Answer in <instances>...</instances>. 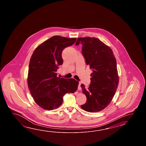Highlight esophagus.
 Instances as JSON below:
<instances>
[{
	"mask_svg": "<svg viewBox=\"0 0 146 146\" xmlns=\"http://www.w3.org/2000/svg\"><path fill=\"white\" fill-rule=\"evenodd\" d=\"M81 83L80 82H79V84H78V90H81Z\"/></svg>",
	"mask_w": 146,
	"mask_h": 146,
	"instance_id": "obj_1",
	"label": "esophagus"
}]
</instances>
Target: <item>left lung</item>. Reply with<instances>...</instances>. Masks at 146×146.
Wrapping results in <instances>:
<instances>
[{
  "instance_id": "1",
  "label": "left lung",
  "mask_w": 146,
  "mask_h": 146,
  "mask_svg": "<svg viewBox=\"0 0 146 146\" xmlns=\"http://www.w3.org/2000/svg\"><path fill=\"white\" fill-rule=\"evenodd\" d=\"M79 44L82 45L86 64L93 71L89 88L81 85L87 97V102L81 108L87 112H99L109 106L118 87L116 60L112 49L98 38L80 37L76 45Z\"/></svg>"
}]
</instances>
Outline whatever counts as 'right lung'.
Masks as SVG:
<instances>
[{
	"mask_svg": "<svg viewBox=\"0 0 146 146\" xmlns=\"http://www.w3.org/2000/svg\"><path fill=\"white\" fill-rule=\"evenodd\" d=\"M76 40L54 36L38 46L31 56L28 87L34 101L44 110L57 109L62 104L66 93L77 90L78 81L57 77V69L63 62L62 50L73 45Z\"/></svg>",
	"mask_w": 146,
	"mask_h": 146,
	"instance_id": "1",
	"label": "right lung"
}]
</instances>
